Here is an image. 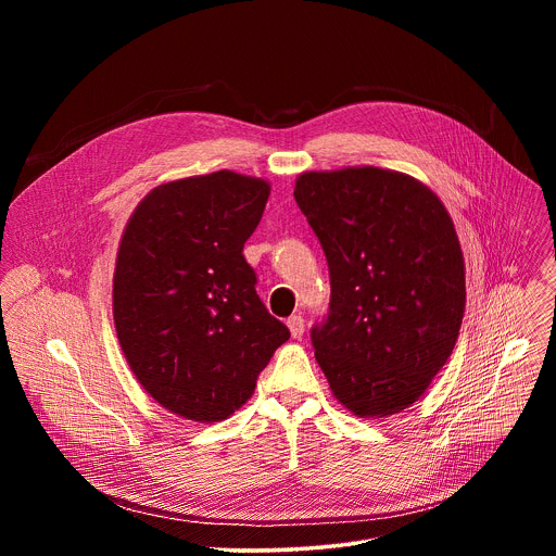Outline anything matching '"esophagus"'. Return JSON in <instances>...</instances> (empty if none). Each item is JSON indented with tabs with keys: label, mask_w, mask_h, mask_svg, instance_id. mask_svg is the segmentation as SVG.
I'll return each instance as SVG.
<instances>
[{
	"label": "esophagus",
	"mask_w": 556,
	"mask_h": 556,
	"mask_svg": "<svg viewBox=\"0 0 556 556\" xmlns=\"http://www.w3.org/2000/svg\"><path fill=\"white\" fill-rule=\"evenodd\" d=\"M288 330H290L292 339H301L303 332H305L303 316H290V319H288Z\"/></svg>",
	"instance_id": "obj_1"
}]
</instances>
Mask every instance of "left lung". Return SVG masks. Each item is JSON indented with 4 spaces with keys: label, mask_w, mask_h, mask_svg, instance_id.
<instances>
[{
    "label": "left lung",
    "mask_w": 556,
    "mask_h": 556,
    "mask_svg": "<svg viewBox=\"0 0 556 556\" xmlns=\"http://www.w3.org/2000/svg\"><path fill=\"white\" fill-rule=\"evenodd\" d=\"M294 200L330 268V314L312 330L316 363L354 416L401 414L444 367L462 328L453 219L425 182L380 167L305 172Z\"/></svg>",
    "instance_id": "1"
}]
</instances>
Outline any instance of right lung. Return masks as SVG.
Wrapping results in <instances>:
<instances>
[{
	"instance_id": "1",
	"label": "right lung",
	"mask_w": 556,
	"mask_h": 556,
	"mask_svg": "<svg viewBox=\"0 0 556 556\" xmlns=\"http://www.w3.org/2000/svg\"><path fill=\"white\" fill-rule=\"evenodd\" d=\"M270 182L228 169L153 187L123 230L112 309L136 380L167 412L219 422L290 339L242 251Z\"/></svg>"
}]
</instances>
